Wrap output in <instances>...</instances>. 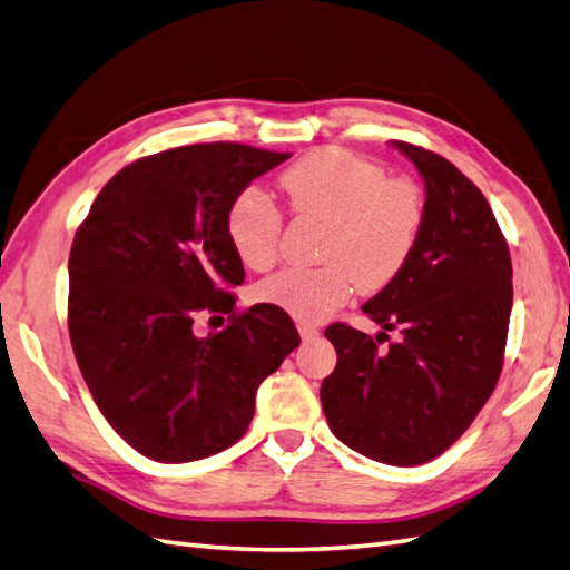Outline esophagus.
<instances>
[{"instance_id":"1","label":"esophagus","mask_w":570,"mask_h":570,"mask_svg":"<svg viewBox=\"0 0 570 570\" xmlns=\"http://www.w3.org/2000/svg\"><path fill=\"white\" fill-rule=\"evenodd\" d=\"M298 333H301V340L303 342H311V340H315L317 335V327L315 325H308V323H298Z\"/></svg>"}]
</instances>
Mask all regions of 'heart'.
<instances>
[{
  "mask_svg": "<svg viewBox=\"0 0 570 570\" xmlns=\"http://www.w3.org/2000/svg\"><path fill=\"white\" fill-rule=\"evenodd\" d=\"M291 214L325 225L315 269H282L257 286L262 303L298 323H321L345 306L352 286L376 294L415 253L425 225V194L410 177H389L381 165L342 148L315 150L279 175ZM282 214L249 189L235 198L225 228L245 267L264 272L279 255Z\"/></svg>",
  "mask_w": 570,
  "mask_h": 570,
  "instance_id": "1",
  "label": "heart"
}]
</instances>
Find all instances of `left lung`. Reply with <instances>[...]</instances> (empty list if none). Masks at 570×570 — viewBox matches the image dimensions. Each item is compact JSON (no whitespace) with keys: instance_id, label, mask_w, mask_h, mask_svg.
I'll use <instances>...</instances> for the list:
<instances>
[{"instance_id":"8db88e82","label":"left lung","mask_w":570,"mask_h":570,"mask_svg":"<svg viewBox=\"0 0 570 570\" xmlns=\"http://www.w3.org/2000/svg\"><path fill=\"white\" fill-rule=\"evenodd\" d=\"M393 145L425 179V225L405 269L362 306L381 325L376 340L345 323L325 330L337 366L321 401L330 430L354 452L417 466L446 452L491 399L505 356L512 262L469 177L432 150ZM389 328L402 337L383 351Z\"/></svg>"}]
</instances>
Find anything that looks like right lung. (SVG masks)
<instances>
[{"label":"right lung","mask_w":570,"mask_h":570,"mask_svg":"<svg viewBox=\"0 0 570 570\" xmlns=\"http://www.w3.org/2000/svg\"><path fill=\"white\" fill-rule=\"evenodd\" d=\"M288 153L196 142L140 157L91 204L70 249L68 327L101 415L153 461L184 464L233 446L259 383L301 345L291 317L257 303L198 338V312H233L245 282L228 210Z\"/></svg>","instance_id":"1"}]
</instances>
